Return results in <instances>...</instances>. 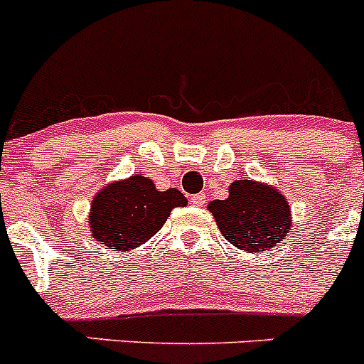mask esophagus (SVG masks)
<instances>
[{"mask_svg": "<svg viewBox=\"0 0 364 364\" xmlns=\"http://www.w3.org/2000/svg\"><path fill=\"white\" fill-rule=\"evenodd\" d=\"M191 204L197 205V208H202L205 204V195L204 193H198V195H193L191 197Z\"/></svg>", "mask_w": 364, "mask_h": 364, "instance_id": "1", "label": "esophagus"}]
</instances>
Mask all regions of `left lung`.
Listing matches in <instances>:
<instances>
[{
    "instance_id": "8db88e82",
    "label": "left lung",
    "mask_w": 364,
    "mask_h": 364,
    "mask_svg": "<svg viewBox=\"0 0 364 364\" xmlns=\"http://www.w3.org/2000/svg\"><path fill=\"white\" fill-rule=\"evenodd\" d=\"M220 233L228 242L250 253L266 252L288 237L290 205L275 188L255 180H237L226 200L210 202Z\"/></svg>"
}]
</instances>
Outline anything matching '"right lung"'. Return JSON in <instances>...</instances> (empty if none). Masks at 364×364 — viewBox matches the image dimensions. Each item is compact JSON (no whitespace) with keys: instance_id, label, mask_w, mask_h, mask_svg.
<instances>
[{"instance_id":"right-lung-1","label":"right lung","mask_w":364,"mask_h":364,"mask_svg":"<svg viewBox=\"0 0 364 364\" xmlns=\"http://www.w3.org/2000/svg\"><path fill=\"white\" fill-rule=\"evenodd\" d=\"M188 198L171 188L159 191L147 176L118 180L96 193L89 211L92 239L114 252H129L160 231L173 208Z\"/></svg>"}]
</instances>
